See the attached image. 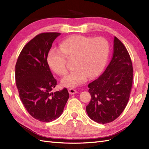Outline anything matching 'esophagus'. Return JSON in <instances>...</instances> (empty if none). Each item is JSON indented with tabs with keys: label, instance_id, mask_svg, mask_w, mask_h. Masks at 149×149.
<instances>
[{
	"label": "esophagus",
	"instance_id": "esophagus-1",
	"mask_svg": "<svg viewBox=\"0 0 149 149\" xmlns=\"http://www.w3.org/2000/svg\"><path fill=\"white\" fill-rule=\"evenodd\" d=\"M68 91H69V93L71 94V95H72V94H75L77 93V91L76 90L74 89H72V88H70L68 89Z\"/></svg>",
	"mask_w": 149,
	"mask_h": 149
}]
</instances>
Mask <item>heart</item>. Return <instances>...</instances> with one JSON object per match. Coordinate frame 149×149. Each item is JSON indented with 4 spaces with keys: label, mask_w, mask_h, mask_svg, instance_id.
Listing matches in <instances>:
<instances>
[{
    "label": "heart",
    "mask_w": 149,
    "mask_h": 149,
    "mask_svg": "<svg viewBox=\"0 0 149 149\" xmlns=\"http://www.w3.org/2000/svg\"><path fill=\"white\" fill-rule=\"evenodd\" d=\"M109 54V43L102 37L74 35L60 43V48L49 51L47 61L50 68L60 76L67 72V58H73L74 70L61 80L63 86L75 88L100 74L104 68Z\"/></svg>",
    "instance_id": "1"
}]
</instances>
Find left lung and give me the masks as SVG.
<instances>
[{"label":"left lung","mask_w":149,"mask_h":149,"mask_svg":"<svg viewBox=\"0 0 149 149\" xmlns=\"http://www.w3.org/2000/svg\"><path fill=\"white\" fill-rule=\"evenodd\" d=\"M133 80V68L127 49L114 38L113 55L104 72L88 84L91 101L86 106L89 118L100 124L117 119L127 104Z\"/></svg>","instance_id":"1"}]
</instances>
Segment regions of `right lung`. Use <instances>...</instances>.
<instances>
[{
  "instance_id": "add662e5",
  "label": "right lung",
  "mask_w": 149,
  "mask_h": 149,
  "mask_svg": "<svg viewBox=\"0 0 149 149\" xmlns=\"http://www.w3.org/2000/svg\"><path fill=\"white\" fill-rule=\"evenodd\" d=\"M61 33L38 34L26 44L15 65V81L20 100L33 118L49 123L58 118L69 98L66 88L52 92L57 84L47 61L52 43Z\"/></svg>"
}]
</instances>
